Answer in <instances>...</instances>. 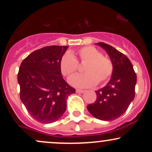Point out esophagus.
<instances>
[{
  "instance_id": "obj_1",
  "label": "esophagus",
  "mask_w": 152,
  "mask_h": 152,
  "mask_svg": "<svg viewBox=\"0 0 152 152\" xmlns=\"http://www.w3.org/2000/svg\"><path fill=\"white\" fill-rule=\"evenodd\" d=\"M76 93H78V94H82V93H83V92L85 91L84 90H81V89H76Z\"/></svg>"
}]
</instances>
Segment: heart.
Segmentation results:
<instances>
[{
  "label": "heart",
  "mask_w": 152,
  "mask_h": 152,
  "mask_svg": "<svg viewBox=\"0 0 152 152\" xmlns=\"http://www.w3.org/2000/svg\"><path fill=\"white\" fill-rule=\"evenodd\" d=\"M76 58L70 53H66L60 61V70L64 76L76 72L78 64H84L82 71L84 74L76 75L69 78V82L77 87H89L103 83L109 78L113 72V64L109 58L93 46H85L77 53Z\"/></svg>",
  "instance_id": "obj_1"
}]
</instances>
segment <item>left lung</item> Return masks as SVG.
Segmentation results:
<instances>
[{
	"mask_svg": "<svg viewBox=\"0 0 152 152\" xmlns=\"http://www.w3.org/2000/svg\"><path fill=\"white\" fill-rule=\"evenodd\" d=\"M106 51L113 64L111 79L96 91V102L87 106L94 117L111 121L124 114L134 100L137 75L130 60L124 54L106 43H96Z\"/></svg>",
	"mask_w": 152,
	"mask_h": 152,
	"instance_id": "left-lung-1",
	"label": "left lung"
}]
</instances>
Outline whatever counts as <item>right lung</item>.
Listing matches in <instances>:
<instances>
[{
	"instance_id": "add662e5",
	"label": "right lung",
	"mask_w": 152,
	"mask_h": 152,
	"mask_svg": "<svg viewBox=\"0 0 152 152\" xmlns=\"http://www.w3.org/2000/svg\"><path fill=\"white\" fill-rule=\"evenodd\" d=\"M69 46H50L35 50L23 61L18 82L20 98L34 119L43 124L58 120L75 88L62 77L60 61Z\"/></svg>"
}]
</instances>
